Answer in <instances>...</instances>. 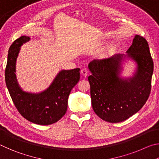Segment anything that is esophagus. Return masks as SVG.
Instances as JSON below:
<instances>
[{
  "label": "esophagus",
  "mask_w": 159,
  "mask_h": 159,
  "mask_svg": "<svg viewBox=\"0 0 159 159\" xmlns=\"http://www.w3.org/2000/svg\"><path fill=\"white\" fill-rule=\"evenodd\" d=\"M80 74H81L84 77H87L88 75V71L86 69H83L80 71Z\"/></svg>",
  "instance_id": "34e87169"
}]
</instances>
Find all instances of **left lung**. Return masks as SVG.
I'll return each mask as SVG.
<instances>
[{
    "label": "left lung",
    "mask_w": 159,
    "mask_h": 159,
    "mask_svg": "<svg viewBox=\"0 0 159 159\" xmlns=\"http://www.w3.org/2000/svg\"><path fill=\"white\" fill-rule=\"evenodd\" d=\"M128 61L135 64L131 76L122 75ZM93 109L102 120L119 123L141 109L151 91L154 62L148 43L135 35L125 54H116L88 64Z\"/></svg>",
    "instance_id": "8db88e82"
}]
</instances>
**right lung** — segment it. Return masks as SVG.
I'll use <instances>...</instances> for the list:
<instances>
[{"label": "right lung", "instance_id": "1", "mask_svg": "<svg viewBox=\"0 0 159 159\" xmlns=\"http://www.w3.org/2000/svg\"><path fill=\"white\" fill-rule=\"evenodd\" d=\"M31 38L22 36L10 47L5 68V83L16 108L24 118L34 123L47 125L58 121L66 114L70 92L80 79V69L61 70L46 89L39 93L25 91L16 76L21 46Z\"/></svg>", "mask_w": 159, "mask_h": 159}]
</instances>
